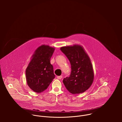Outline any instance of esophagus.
Wrapping results in <instances>:
<instances>
[{
  "label": "esophagus",
  "instance_id": "34e87169",
  "mask_svg": "<svg viewBox=\"0 0 122 122\" xmlns=\"http://www.w3.org/2000/svg\"><path fill=\"white\" fill-rule=\"evenodd\" d=\"M62 77V76H58L57 77V78L58 79H61Z\"/></svg>",
  "mask_w": 122,
  "mask_h": 122
}]
</instances>
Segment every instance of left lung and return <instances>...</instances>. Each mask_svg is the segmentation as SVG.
Listing matches in <instances>:
<instances>
[{"mask_svg": "<svg viewBox=\"0 0 122 122\" xmlns=\"http://www.w3.org/2000/svg\"><path fill=\"white\" fill-rule=\"evenodd\" d=\"M61 50L70 61L71 72L63 83L72 94L84 92L91 86L94 79L92 65L87 53L79 45L62 46Z\"/></svg>", "mask_w": 122, "mask_h": 122, "instance_id": "8db88e82", "label": "left lung"}]
</instances>
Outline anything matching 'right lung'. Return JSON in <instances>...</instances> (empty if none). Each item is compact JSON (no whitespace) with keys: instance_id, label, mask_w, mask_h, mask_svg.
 Listing matches in <instances>:
<instances>
[{"instance_id":"obj_1","label":"right lung","mask_w":122,"mask_h":122,"mask_svg":"<svg viewBox=\"0 0 122 122\" xmlns=\"http://www.w3.org/2000/svg\"><path fill=\"white\" fill-rule=\"evenodd\" d=\"M54 47L43 45L39 46L32 56L26 70L28 86L34 92H42L46 90L55 78L51 57Z\"/></svg>"}]
</instances>
